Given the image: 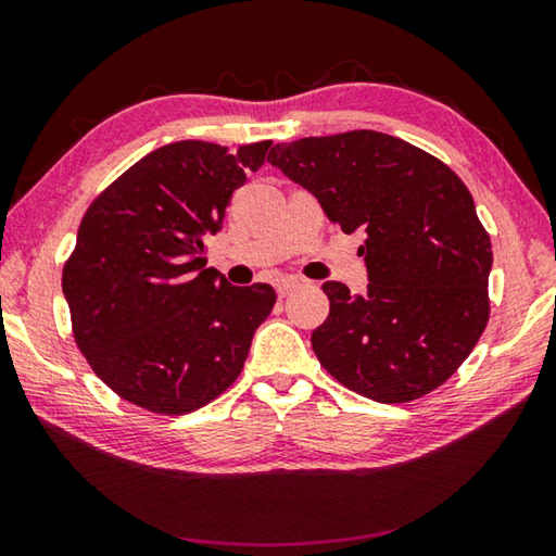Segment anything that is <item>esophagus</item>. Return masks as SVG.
Masks as SVG:
<instances>
[{
  "mask_svg": "<svg viewBox=\"0 0 556 556\" xmlns=\"http://www.w3.org/2000/svg\"><path fill=\"white\" fill-rule=\"evenodd\" d=\"M301 285V281L296 279V277H281V279H277V294L279 296H287V294H291V291H294L296 287Z\"/></svg>",
  "mask_w": 556,
  "mask_h": 556,
  "instance_id": "esophagus-1",
  "label": "esophagus"
}]
</instances>
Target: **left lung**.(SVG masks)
<instances>
[{
    "instance_id": "1",
    "label": "left lung",
    "mask_w": 556,
    "mask_h": 556,
    "mask_svg": "<svg viewBox=\"0 0 556 556\" xmlns=\"http://www.w3.org/2000/svg\"><path fill=\"white\" fill-rule=\"evenodd\" d=\"M267 162L312 191L357 250L368 291L326 281L314 353L343 388L382 404L444 384L491 318V235L466 184L425 149L372 129L275 144Z\"/></svg>"
}]
</instances>
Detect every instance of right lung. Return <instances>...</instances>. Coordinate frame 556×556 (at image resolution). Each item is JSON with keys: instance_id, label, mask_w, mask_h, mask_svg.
<instances>
[{"instance_id": "right-lung-1", "label": "right lung", "mask_w": 556, "mask_h": 556, "mask_svg": "<svg viewBox=\"0 0 556 556\" xmlns=\"http://www.w3.org/2000/svg\"><path fill=\"white\" fill-rule=\"evenodd\" d=\"M269 144L238 154L195 139L159 147L88 205L63 294L75 345L122 400L176 417L238 380L277 291L232 287L205 269V235L220 230L230 195Z\"/></svg>"}]
</instances>
